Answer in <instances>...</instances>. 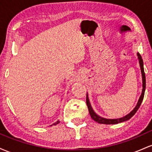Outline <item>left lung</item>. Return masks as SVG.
<instances>
[{"instance_id":"1","label":"left lung","mask_w":152,"mask_h":152,"mask_svg":"<svg viewBox=\"0 0 152 152\" xmlns=\"http://www.w3.org/2000/svg\"><path fill=\"white\" fill-rule=\"evenodd\" d=\"M138 58H139V64H140V68L141 71H142V81H143V89H142V95H141L140 98L139 99V102L137 103V105L136 106V107L134 108V110L129 114L126 116H124V117L120 118H116V119H106V118L100 117V116H98L92 109L89 100H88V95H86V104L87 106H88V111H89V114L91 117L92 119H94V121L98 122L99 124H116L121 123V122L127 121L129 118H131L132 116H134V114H136V112L137 111V110L139 109V106H140L141 104H142L143 99H144V91H145V88H146V78H145V73H144V64H143V60L142 58V56L140 55L139 53H137Z\"/></svg>"}]
</instances>
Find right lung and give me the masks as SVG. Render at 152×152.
Returning <instances> with one entry per match:
<instances>
[{
  "label": "right lung",
  "mask_w": 152,
  "mask_h": 152,
  "mask_svg": "<svg viewBox=\"0 0 152 152\" xmlns=\"http://www.w3.org/2000/svg\"><path fill=\"white\" fill-rule=\"evenodd\" d=\"M59 123V121H56V123H54V124H53V125H56L57 124H58ZM50 126H52V125H50Z\"/></svg>",
  "instance_id": "add662e5"
}]
</instances>
